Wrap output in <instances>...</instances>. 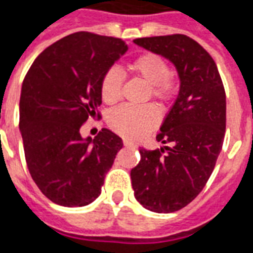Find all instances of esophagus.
<instances>
[{"label": "esophagus", "mask_w": 253, "mask_h": 253, "mask_svg": "<svg viewBox=\"0 0 253 253\" xmlns=\"http://www.w3.org/2000/svg\"><path fill=\"white\" fill-rule=\"evenodd\" d=\"M124 146H125V147H132V149H136V146L132 143V142H129V140H124Z\"/></svg>", "instance_id": "1"}]
</instances>
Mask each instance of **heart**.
<instances>
[{"mask_svg": "<svg viewBox=\"0 0 253 253\" xmlns=\"http://www.w3.org/2000/svg\"><path fill=\"white\" fill-rule=\"evenodd\" d=\"M125 70L149 85V93L158 104L169 102L175 95L176 84L169 73L168 62L161 55L146 52L136 56L125 66ZM123 93V76L116 69L109 70L102 78L100 95L106 104L118 103ZM158 124L154 107H120L109 117V125L120 136L128 140H139L153 130Z\"/></svg>", "mask_w": 253, "mask_h": 253, "instance_id": "obj_1", "label": "heart"}]
</instances>
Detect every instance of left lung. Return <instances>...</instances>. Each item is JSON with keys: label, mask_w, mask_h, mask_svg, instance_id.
Returning a JSON list of instances; mask_svg holds the SVG:
<instances>
[{"label": "left lung", "mask_w": 253, "mask_h": 253, "mask_svg": "<svg viewBox=\"0 0 253 253\" xmlns=\"http://www.w3.org/2000/svg\"><path fill=\"white\" fill-rule=\"evenodd\" d=\"M133 42L167 57L176 67L180 89L157 140L140 149L130 170L135 197L146 210L170 213L196 198L213 172L226 132V93L216 63L184 34L136 38Z\"/></svg>", "instance_id": "8db88e82"}]
</instances>
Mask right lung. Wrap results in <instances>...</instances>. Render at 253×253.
<instances>
[{"label": "right lung", "instance_id": "add662e5", "mask_svg": "<svg viewBox=\"0 0 253 253\" xmlns=\"http://www.w3.org/2000/svg\"><path fill=\"white\" fill-rule=\"evenodd\" d=\"M128 50L120 38L78 31L42 50L24 77L19 128L27 168L38 189L62 207L95 201L123 139L103 129L84 139L89 117L100 118L102 78Z\"/></svg>", "mask_w": 253, "mask_h": 253}]
</instances>
